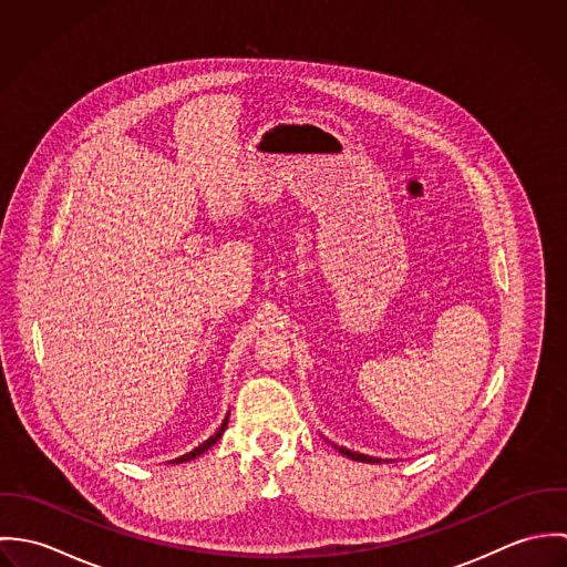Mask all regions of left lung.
Instances as JSON below:
<instances>
[{"instance_id": "8db88e82", "label": "left lung", "mask_w": 567, "mask_h": 567, "mask_svg": "<svg viewBox=\"0 0 567 567\" xmlns=\"http://www.w3.org/2000/svg\"><path fill=\"white\" fill-rule=\"evenodd\" d=\"M333 445V443H331ZM342 456H347V458H351V461H360V463H382V458H375V456H364V454H360V452H351V450H347V447H338V445H333Z\"/></svg>"}]
</instances>
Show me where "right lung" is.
I'll return each mask as SVG.
<instances>
[{"mask_svg":"<svg viewBox=\"0 0 567 567\" xmlns=\"http://www.w3.org/2000/svg\"><path fill=\"white\" fill-rule=\"evenodd\" d=\"M227 421H229V414H227V416H225V421H223V425H220V427H218V432H216V434H214V436H209V439H207V441H205V443H200V445H198V447H196V450H192V452H187V454H183V456H178V458H174V461H169V463H174V465H176V463H185V461H194V458H196V456H200V454H205V452H207V450H209V447H212V445H216V443H218V439H220V436H223V432H225V430H227Z\"/></svg>","mask_w":567,"mask_h":567,"instance_id":"obj_1","label":"right lung"}]
</instances>
